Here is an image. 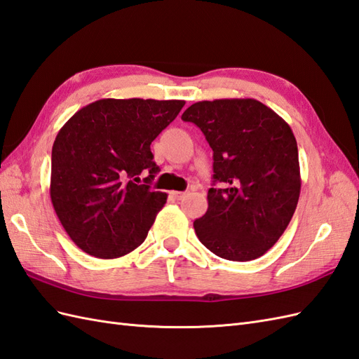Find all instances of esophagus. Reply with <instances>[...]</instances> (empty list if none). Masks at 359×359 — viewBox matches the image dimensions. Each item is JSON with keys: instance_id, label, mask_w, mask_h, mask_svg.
I'll use <instances>...</instances> for the list:
<instances>
[{"instance_id": "34e87169", "label": "esophagus", "mask_w": 359, "mask_h": 359, "mask_svg": "<svg viewBox=\"0 0 359 359\" xmlns=\"http://www.w3.org/2000/svg\"><path fill=\"white\" fill-rule=\"evenodd\" d=\"M171 197H172V198H176V200H182V198H185V197H187V192L172 191V192H171Z\"/></svg>"}]
</instances>
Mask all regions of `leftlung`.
Listing matches in <instances>:
<instances>
[{"label":"left lung","mask_w":359,"mask_h":359,"mask_svg":"<svg viewBox=\"0 0 359 359\" xmlns=\"http://www.w3.org/2000/svg\"><path fill=\"white\" fill-rule=\"evenodd\" d=\"M214 151L200 243L223 259L259 258L290 224L300 196L296 137L283 119L253 98L198 101L182 115Z\"/></svg>","instance_id":"1"}]
</instances>
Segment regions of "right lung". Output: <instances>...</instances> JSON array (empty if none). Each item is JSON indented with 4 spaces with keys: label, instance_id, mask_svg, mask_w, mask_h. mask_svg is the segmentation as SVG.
<instances>
[{
    "label": "right lung",
    "instance_id": "1",
    "mask_svg": "<svg viewBox=\"0 0 359 359\" xmlns=\"http://www.w3.org/2000/svg\"><path fill=\"white\" fill-rule=\"evenodd\" d=\"M183 100L103 98L72 115L51 151L50 196L77 247L100 259L124 256L141 245L167 194L140 185L159 167L151 142L174 121Z\"/></svg>",
    "mask_w": 359,
    "mask_h": 359
}]
</instances>
